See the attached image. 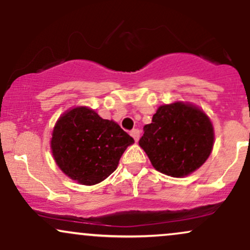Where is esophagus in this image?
<instances>
[{"mask_svg":"<svg viewBox=\"0 0 250 250\" xmlns=\"http://www.w3.org/2000/svg\"><path fill=\"white\" fill-rule=\"evenodd\" d=\"M130 135H131V137H133V139L135 140V141H139V139H140V130L139 129H133V130L130 131Z\"/></svg>","mask_w":250,"mask_h":250,"instance_id":"34e87169","label":"esophagus"}]
</instances>
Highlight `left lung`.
<instances>
[{
    "instance_id": "left-lung-1",
    "label": "left lung",
    "mask_w": 250,
    "mask_h": 250,
    "mask_svg": "<svg viewBox=\"0 0 250 250\" xmlns=\"http://www.w3.org/2000/svg\"><path fill=\"white\" fill-rule=\"evenodd\" d=\"M139 145L160 173L182 177L200 168L211 153L214 130L210 120L190 104L161 105L150 125L143 127Z\"/></svg>"
}]
</instances>
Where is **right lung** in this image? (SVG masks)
Instances as JSON below:
<instances>
[{
  "label": "right lung",
  "mask_w": 250,
  "mask_h": 250,
  "mask_svg": "<svg viewBox=\"0 0 250 250\" xmlns=\"http://www.w3.org/2000/svg\"><path fill=\"white\" fill-rule=\"evenodd\" d=\"M134 139L119 125L91 109L74 108L57 121L51 139L54 159L61 170L82 185H96L117 168Z\"/></svg>",
  "instance_id": "obj_1"
}]
</instances>
